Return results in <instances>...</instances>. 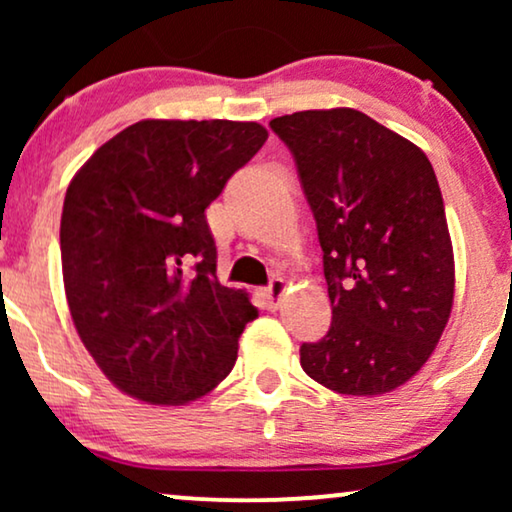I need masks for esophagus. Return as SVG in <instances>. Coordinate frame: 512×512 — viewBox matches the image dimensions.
Instances as JSON below:
<instances>
[{
    "instance_id": "esophagus-1",
    "label": "esophagus",
    "mask_w": 512,
    "mask_h": 512,
    "mask_svg": "<svg viewBox=\"0 0 512 512\" xmlns=\"http://www.w3.org/2000/svg\"><path fill=\"white\" fill-rule=\"evenodd\" d=\"M284 291H286V282H284V279H282V277H272L270 284L265 286V298L270 300V305H277L279 298L284 296Z\"/></svg>"
}]
</instances>
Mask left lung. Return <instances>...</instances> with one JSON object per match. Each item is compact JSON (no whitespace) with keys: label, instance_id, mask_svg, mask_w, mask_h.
Listing matches in <instances>:
<instances>
[{"label":"left lung","instance_id":"1","mask_svg":"<svg viewBox=\"0 0 512 512\" xmlns=\"http://www.w3.org/2000/svg\"><path fill=\"white\" fill-rule=\"evenodd\" d=\"M310 205L331 298V328L300 345L312 380L380 396L429 361L452 312L454 256L436 172L424 151L356 109L272 118Z\"/></svg>","mask_w":512,"mask_h":512}]
</instances>
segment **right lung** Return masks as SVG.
<instances>
[{"label": "right lung", "mask_w": 512, "mask_h": 512, "mask_svg": "<svg viewBox=\"0 0 512 512\" xmlns=\"http://www.w3.org/2000/svg\"><path fill=\"white\" fill-rule=\"evenodd\" d=\"M265 139L258 123L139 121L69 184L60 221L69 312L125 394L184 405L233 370L258 310L216 279L205 209Z\"/></svg>", "instance_id": "add662e5"}]
</instances>
